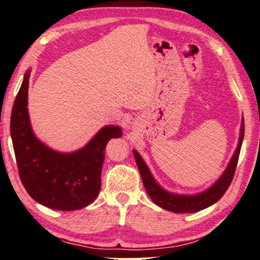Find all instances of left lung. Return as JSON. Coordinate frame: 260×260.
Masks as SVG:
<instances>
[{"mask_svg":"<svg viewBox=\"0 0 260 260\" xmlns=\"http://www.w3.org/2000/svg\"><path fill=\"white\" fill-rule=\"evenodd\" d=\"M244 129L245 127L243 120L238 147H237L235 155H233V158L229 164V167L226 168L225 173L221 175V178L219 179L211 188H208L207 191L197 196H177L171 194V193L164 191V189L154 181L151 172L148 171L147 166H146L144 160L141 159V156L139 155V153L133 151L135 161H137L139 172H140L141 174L142 182H144L146 191H147L148 196L151 197V199L161 208H165V210L171 212H177V213H192V212L204 210V208L211 206L212 204L218 202V200L224 196V193L228 191L229 186L231 185L232 182L237 164H238L241 144H243Z\"/></svg>","mask_w":260,"mask_h":260,"instance_id":"1","label":"left lung"}]
</instances>
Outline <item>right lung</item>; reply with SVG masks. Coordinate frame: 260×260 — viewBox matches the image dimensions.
I'll use <instances>...</instances> for the list:
<instances>
[{"label":"right lung","instance_id":"1","mask_svg":"<svg viewBox=\"0 0 260 260\" xmlns=\"http://www.w3.org/2000/svg\"><path fill=\"white\" fill-rule=\"evenodd\" d=\"M30 73L14 102L10 134L22 185L36 202L60 211H75L94 202L101 187L106 145L121 137L118 126L104 127L86 146L71 154L54 152L35 138L28 115Z\"/></svg>","mask_w":260,"mask_h":260}]
</instances>
